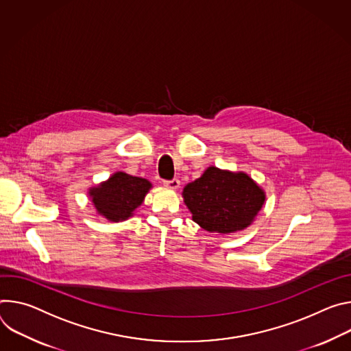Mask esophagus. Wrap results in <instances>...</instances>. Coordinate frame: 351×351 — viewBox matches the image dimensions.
Masks as SVG:
<instances>
[{"instance_id": "34e87169", "label": "esophagus", "mask_w": 351, "mask_h": 351, "mask_svg": "<svg viewBox=\"0 0 351 351\" xmlns=\"http://www.w3.org/2000/svg\"><path fill=\"white\" fill-rule=\"evenodd\" d=\"M163 184L171 189H177L180 186V180L178 178H173V180H165Z\"/></svg>"}]
</instances>
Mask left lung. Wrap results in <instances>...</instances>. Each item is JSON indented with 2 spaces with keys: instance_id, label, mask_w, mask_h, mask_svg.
<instances>
[{
  "instance_id": "obj_1",
  "label": "left lung",
  "mask_w": 351,
  "mask_h": 351,
  "mask_svg": "<svg viewBox=\"0 0 351 351\" xmlns=\"http://www.w3.org/2000/svg\"><path fill=\"white\" fill-rule=\"evenodd\" d=\"M184 202L208 231L227 234L245 228L265 202L263 191L244 173L209 167L201 178L184 188Z\"/></svg>"
}]
</instances>
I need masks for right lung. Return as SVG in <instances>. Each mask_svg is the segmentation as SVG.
<instances>
[{"mask_svg": "<svg viewBox=\"0 0 351 351\" xmlns=\"http://www.w3.org/2000/svg\"><path fill=\"white\" fill-rule=\"evenodd\" d=\"M152 184L139 177L115 173L106 182L93 188L90 197L100 215L111 221L125 220L143 202Z\"/></svg>", "mask_w": 351, "mask_h": 351, "instance_id": "right-lung-1", "label": "right lung"}]
</instances>
